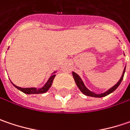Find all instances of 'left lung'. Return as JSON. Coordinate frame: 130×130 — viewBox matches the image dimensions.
Returning <instances> with one entry per match:
<instances>
[{"mask_svg":"<svg viewBox=\"0 0 130 130\" xmlns=\"http://www.w3.org/2000/svg\"><path fill=\"white\" fill-rule=\"evenodd\" d=\"M125 69H126V66L124 69V71H123V73H122V75L121 77L120 80L119 81L117 82L116 84H115L113 87H111L110 88H109L107 91H105L104 93H101V94H96L93 91H90L86 85L84 84V83L83 81V80L81 79V77L77 75V73H75V72H72V75H73V77H74V80H75V83L77 85V86L78 87V88L80 90L82 93L86 96H93V97H98V98H100V97H104V96H106L108 94H111L112 92H113L114 91L119 87V86L120 85V83L123 80V77H124V73H125Z\"/></svg>","mask_w":130,"mask_h":130,"instance_id":"obj_1","label":"left lung"}]
</instances>
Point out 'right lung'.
<instances>
[{"mask_svg": "<svg viewBox=\"0 0 130 130\" xmlns=\"http://www.w3.org/2000/svg\"><path fill=\"white\" fill-rule=\"evenodd\" d=\"M9 49V48H8ZM57 72V71H55L54 72H53L51 75L50 76L49 79L47 80V81L45 83V84L42 87L37 88L35 87H32V88H21L17 86L16 85H14L12 82L11 81V83H12V85L14 86L15 88H17L18 90L21 91L22 92L25 93L26 94H44V93H46L47 91L49 90V88L51 87L52 84H53V80L55 78V73Z\"/></svg>", "mask_w": 130, "mask_h": 130, "instance_id": "obj_1", "label": "right lung"}]
</instances>
